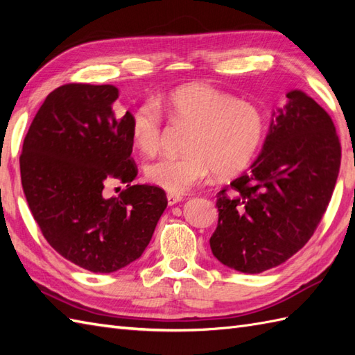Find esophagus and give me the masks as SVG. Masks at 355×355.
Returning <instances> with one entry per match:
<instances>
[{"label": "esophagus", "instance_id": "esophagus-1", "mask_svg": "<svg viewBox=\"0 0 355 355\" xmlns=\"http://www.w3.org/2000/svg\"><path fill=\"white\" fill-rule=\"evenodd\" d=\"M182 201H183L182 195L168 193V205H169V206H173V205H177V202H182Z\"/></svg>", "mask_w": 355, "mask_h": 355}]
</instances>
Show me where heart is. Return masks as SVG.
<instances>
[{
  "instance_id": "obj_1",
  "label": "heart",
  "mask_w": 355,
  "mask_h": 355,
  "mask_svg": "<svg viewBox=\"0 0 355 355\" xmlns=\"http://www.w3.org/2000/svg\"><path fill=\"white\" fill-rule=\"evenodd\" d=\"M162 108L171 122L192 126L187 155H164L150 162L146 178L171 193H184L218 175L243 172L259 153L266 137V116L258 105L207 84L172 89L132 111L131 137L143 154L153 155L163 141Z\"/></svg>"
}]
</instances>
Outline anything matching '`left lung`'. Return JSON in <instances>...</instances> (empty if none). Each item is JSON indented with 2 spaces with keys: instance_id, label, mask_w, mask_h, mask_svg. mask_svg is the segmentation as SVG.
I'll return each instance as SVG.
<instances>
[{
  "instance_id": "1",
  "label": "left lung",
  "mask_w": 355,
  "mask_h": 355,
  "mask_svg": "<svg viewBox=\"0 0 355 355\" xmlns=\"http://www.w3.org/2000/svg\"><path fill=\"white\" fill-rule=\"evenodd\" d=\"M342 149L328 112L300 89L286 93L250 169L218 193L215 258L262 273L302 248L318 227L340 169Z\"/></svg>"
}]
</instances>
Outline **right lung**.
<instances>
[{
  "instance_id": "obj_1",
  "label": "right lung",
  "mask_w": 355,
  "mask_h": 355,
  "mask_svg": "<svg viewBox=\"0 0 355 355\" xmlns=\"http://www.w3.org/2000/svg\"><path fill=\"white\" fill-rule=\"evenodd\" d=\"M114 85L67 84L45 97L22 145L21 183L44 238L65 259L112 273L139 259L168 206L157 186L134 184L131 112L117 119ZM127 184L108 199L106 187Z\"/></svg>"
}]
</instances>
